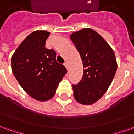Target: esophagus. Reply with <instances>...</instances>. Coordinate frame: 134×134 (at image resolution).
<instances>
[{
	"mask_svg": "<svg viewBox=\"0 0 134 134\" xmlns=\"http://www.w3.org/2000/svg\"><path fill=\"white\" fill-rule=\"evenodd\" d=\"M64 64V66H65V67H66L67 69H68V68H69V63H68L67 62H65Z\"/></svg>",
	"mask_w": 134,
	"mask_h": 134,
	"instance_id": "1",
	"label": "esophagus"
}]
</instances>
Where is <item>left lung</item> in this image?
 Returning <instances> with one entry per match:
<instances>
[{"mask_svg":"<svg viewBox=\"0 0 134 134\" xmlns=\"http://www.w3.org/2000/svg\"><path fill=\"white\" fill-rule=\"evenodd\" d=\"M81 57L84 72L77 85H72L73 95L78 103L91 105L105 93L117 70L112 48L93 29H82L70 35Z\"/></svg>","mask_w":134,"mask_h":134,"instance_id":"1","label":"left lung"}]
</instances>
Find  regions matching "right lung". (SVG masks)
I'll return each instance as SVG.
<instances>
[{
    "mask_svg": "<svg viewBox=\"0 0 134 134\" xmlns=\"http://www.w3.org/2000/svg\"><path fill=\"white\" fill-rule=\"evenodd\" d=\"M50 33L35 31L25 38L11 57V69L20 85L38 101L52 98L59 83L67 73L56 60L54 50L45 47Z\"/></svg>",
    "mask_w": 134,
    "mask_h": 134,
    "instance_id": "right-lung-1",
    "label": "right lung"
}]
</instances>
